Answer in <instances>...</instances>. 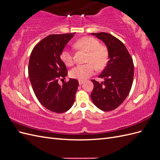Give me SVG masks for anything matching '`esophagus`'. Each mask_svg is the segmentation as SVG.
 I'll return each mask as SVG.
<instances>
[{
  "label": "esophagus",
  "mask_w": 160,
  "mask_h": 160,
  "mask_svg": "<svg viewBox=\"0 0 160 160\" xmlns=\"http://www.w3.org/2000/svg\"><path fill=\"white\" fill-rule=\"evenodd\" d=\"M83 83H84V81H83V80H79V85H82Z\"/></svg>",
  "instance_id": "obj_1"
}]
</instances>
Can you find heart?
<instances>
[{"label": "heart", "mask_w": 160, "mask_h": 160, "mask_svg": "<svg viewBox=\"0 0 160 160\" xmlns=\"http://www.w3.org/2000/svg\"><path fill=\"white\" fill-rule=\"evenodd\" d=\"M77 49L83 50L88 52L86 62L84 65H78L74 67L70 71L71 78L79 80H85L93 75L96 71L103 68L108 61V50L106 47L100 45L99 42L92 37H85L79 38L74 44ZM61 59L67 66L73 64V55L72 52L65 49L61 52Z\"/></svg>", "instance_id": "obj_1"}]
</instances>
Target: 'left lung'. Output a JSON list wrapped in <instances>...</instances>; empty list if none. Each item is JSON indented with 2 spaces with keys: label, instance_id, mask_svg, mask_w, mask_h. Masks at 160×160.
<instances>
[{
  "label": "left lung",
  "instance_id": "obj_1",
  "mask_svg": "<svg viewBox=\"0 0 160 160\" xmlns=\"http://www.w3.org/2000/svg\"><path fill=\"white\" fill-rule=\"evenodd\" d=\"M104 42L108 49L109 61L99 75L105 79H92L94 88L91 98L96 107L104 111L115 109L129 95L133 80V59L123 43L107 32L91 33Z\"/></svg>",
  "mask_w": 160,
  "mask_h": 160
}]
</instances>
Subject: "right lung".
Masks as SVG:
<instances>
[{"label":"right lung","instance_id":"obj_1","mask_svg":"<svg viewBox=\"0 0 160 160\" xmlns=\"http://www.w3.org/2000/svg\"><path fill=\"white\" fill-rule=\"evenodd\" d=\"M75 32L51 35L33 48L28 62L29 79L38 101L52 112L61 113L73 105L79 82L75 79L58 83L65 79L67 69L61 52Z\"/></svg>","mask_w":160,"mask_h":160}]
</instances>
